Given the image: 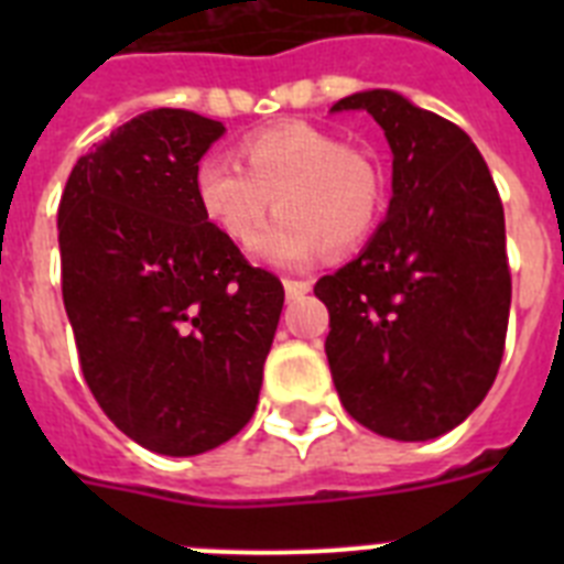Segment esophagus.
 Segmentation results:
<instances>
[{
	"label": "esophagus",
	"instance_id": "esophagus-1",
	"mask_svg": "<svg viewBox=\"0 0 564 564\" xmlns=\"http://www.w3.org/2000/svg\"><path fill=\"white\" fill-rule=\"evenodd\" d=\"M307 291H311V282H307V279H285V293H288V299L305 296Z\"/></svg>",
	"mask_w": 564,
	"mask_h": 564
}]
</instances>
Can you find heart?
<instances>
[{
  "label": "heart",
  "mask_w": 564,
  "mask_h": 564,
  "mask_svg": "<svg viewBox=\"0 0 564 564\" xmlns=\"http://www.w3.org/2000/svg\"><path fill=\"white\" fill-rule=\"evenodd\" d=\"M239 154L246 167L223 152L197 163V203L234 242H248L273 203L276 217L253 239L273 265H305L322 248L350 251L381 217V169L325 129L279 123L246 138Z\"/></svg>",
  "instance_id": "heart-1"
}]
</instances>
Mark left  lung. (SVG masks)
<instances>
[{
	"label": "left lung",
	"instance_id": "obj_1",
	"mask_svg": "<svg viewBox=\"0 0 564 564\" xmlns=\"http://www.w3.org/2000/svg\"><path fill=\"white\" fill-rule=\"evenodd\" d=\"M376 118L392 149L387 220L313 288L344 410L376 435L432 441L480 406L506 350V214L460 127L392 89L333 104Z\"/></svg>",
	"mask_w": 564,
	"mask_h": 564
}]
</instances>
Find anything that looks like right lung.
<instances>
[{"instance_id":"add662e5","label":"right lung","mask_w":564,"mask_h":564,"mask_svg":"<svg viewBox=\"0 0 564 564\" xmlns=\"http://www.w3.org/2000/svg\"><path fill=\"white\" fill-rule=\"evenodd\" d=\"M223 132L188 109H149L78 158L58 206L84 381L123 435L169 457L251 421L285 302L197 203L194 172Z\"/></svg>"}]
</instances>
